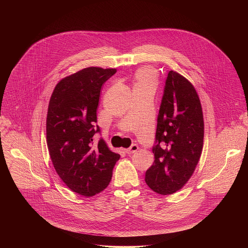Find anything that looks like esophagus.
<instances>
[{
    "instance_id": "esophagus-1",
    "label": "esophagus",
    "mask_w": 248,
    "mask_h": 248,
    "mask_svg": "<svg viewBox=\"0 0 248 248\" xmlns=\"http://www.w3.org/2000/svg\"><path fill=\"white\" fill-rule=\"evenodd\" d=\"M138 150H139V146H138L137 144H133L130 148H128V149L125 150V153L128 154V155H131V154L136 153Z\"/></svg>"
}]
</instances>
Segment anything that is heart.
<instances>
[{"instance_id":"1","label":"heart","mask_w":248,"mask_h":248,"mask_svg":"<svg viewBox=\"0 0 248 248\" xmlns=\"http://www.w3.org/2000/svg\"><path fill=\"white\" fill-rule=\"evenodd\" d=\"M157 74L152 68L144 67L135 72L134 89H149L155 92L157 87Z\"/></svg>"}]
</instances>
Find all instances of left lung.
<instances>
[{
  "instance_id": "8db88e82",
  "label": "left lung",
  "mask_w": 248,
  "mask_h": 248,
  "mask_svg": "<svg viewBox=\"0 0 248 248\" xmlns=\"http://www.w3.org/2000/svg\"><path fill=\"white\" fill-rule=\"evenodd\" d=\"M203 137V113L196 89L177 71H169L157 116L155 161L145 175L147 185L160 195L180 190L199 163Z\"/></svg>"
}]
</instances>
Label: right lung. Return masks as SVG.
I'll use <instances>...</instances> for the list:
<instances>
[{
    "instance_id": "1",
    "label": "right lung",
    "mask_w": 248,
    "mask_h": 248,
    "mask_svg": "<svg viewBox=\"0 0 248 248\" xmlns=\"http://www.w3.org/2000/svg\"><path fill=\"white\" fill-rule=\"evenodd\" d=\"M115 69L90 67L55 86L46 115V143L54 169L64 183L81 196L93 197L108 185L120 155L104 140L93 142L100 131L96 109L103 84Z\"/></svg>"
}]
</instances>
